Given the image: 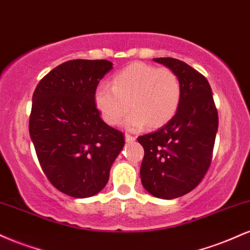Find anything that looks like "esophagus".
<instances>
[{
    "label": "esophagus",
    "instance_id": "34e87169",
    "mask_svg": "<svg viewBox=\"0 0 250 250\" xmlns=\"http://www.w3.org/2000/svg\"><path fill=\"white\" fill-rule=\"evenodd\" d=\"M125 142L131 143V142H134L135 140H136V137L133 136V135H129V134H127V135H125Z\"/></svg>",
    "mask_w": 250,
    "mask_h": 250
}]
</instances>
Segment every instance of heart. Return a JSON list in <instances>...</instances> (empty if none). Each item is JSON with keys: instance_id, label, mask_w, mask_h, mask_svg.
Segmentation results:
<instances>
[{"instance_id": "heart-1", "label": "heart", "mask_w": 250, "mask_h": 250, "mask_svg": "<svg viewBox=\"0 0 250 250\" xmlns=\"http://www.w3.org/2000/svg\"><path fill=\"white\" fill-rule=\"evenodd\" d=\"M179 76L169 68L135 62L116 74L110 83L101 82L94 93L96 108L105 122L119 125L125 120L128 130H140L148 123L157 128L175 115L181 101Z\"/></svg>"}]
</instances>
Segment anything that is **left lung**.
<instances>
[{
    "instance_id": "1",
    "label": "left lung",
    "mask_w": 250,
    "mask_h": 250,
    "mask_svg": "<svg viewBox=\"0 0 250 250\" xmlns=\"http://www.w3.org/2000/svg\"><path fill=\"white\" fill-rule=\"evenodd\" d=\"M154 61L176 73L182 93L173 119L155 133L137 139L145 149L140 174L148 193L171 200L188 194L205 177L211 162L219 116L211 88L202 74L171 57Z\"/></svg>"
}]
</instances>
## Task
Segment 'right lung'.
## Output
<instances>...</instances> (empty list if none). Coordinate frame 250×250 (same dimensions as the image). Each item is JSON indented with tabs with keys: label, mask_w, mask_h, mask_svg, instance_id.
I'll return each mask as SVG.
<instances>
[{
	"label": "right lung",
	"mask_w": 250,
	"mask_h": 250,
	"mask_svg": "<svg viewBox=\"0 0 250 250\" xmlns=\"http://www.w3.org/2000/svg\"><path fill=\"white\" fill-rule=\"evenodd\" d=\"M113 63L71 60L49 71L34 91L29 134L51 185L76 199L101 191L125 146L123 133L103 122L94 93Z\"/></svg>",
	"instance_id": "add662e5"
}]
</instances>
